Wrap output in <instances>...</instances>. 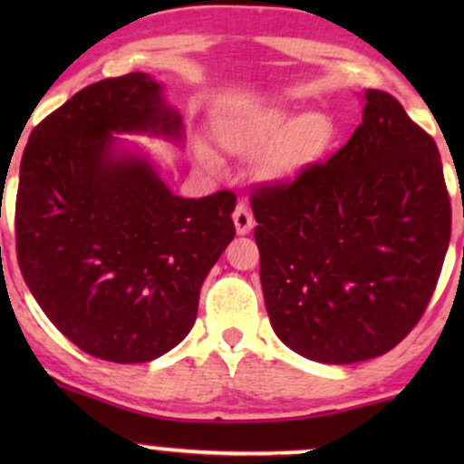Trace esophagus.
Here are the masks:
<instances>
[{
    "instance_id": "1",
    "label": "esophagus",
    "mask_w": 464,
    "mask_h": 464,
    "mask_svg": "<svg viewBox=\"0 0 464 464\" xmlns=\"http://www.w3.org/2000/svg\"><path fill=\"white\" fill-rule=\"evenodd\" d=\"M233 225H236L237 236H248L253 228V214L248 211L246 205H237L233 211Z\"/></svg>"
}]
</instances>
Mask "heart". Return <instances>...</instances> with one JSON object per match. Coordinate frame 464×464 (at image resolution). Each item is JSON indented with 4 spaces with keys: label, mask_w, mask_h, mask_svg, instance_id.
<instances>
[{
    "label": "heart",
    "mask_w": 464,
    "mask_h": 464,
    "mask_svg": "<svg viewBox=\"0 0 464 464\" xmlns=\"http://www.w3.org/2000/svg\"><path fill=\"white\" fill-rule=\"evenodd\" d=\"M214 135L227 152L257 157L259 179L270 185L296 183L332 148L334 120L321 111H296L284 106L227 111L216 120ZM196 157L207 168L218 159L205 143H196Z\"/></svg>",
    "instance_id": "1"
}]
</instances>
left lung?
Listing matches in <instances>:
<instances>
[{
	"mask_svg": "<svg viewBox=\"0 0 464 464\" xmlns=\"http://www.w3.org/2000/svg\"><path fill=\"white\" fill-rule=\"evenodd\" d=\"M362 100L347 146L250 200L270 324L285 347L323 364L397 347L432 299L450 246L434 140L391 93L366 89Z\"/></svg>",
	"mask_w": 464,
	"mask_h": 464,
	"instance_id": "obj_1",
	"label": "left lung"
}]
</instances>
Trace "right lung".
<instances>
[{
  "label": "right lung",
  "instance_id": "obj_1",
  "mask_svg": "<svg viewBox=\"0 0 464 464\" xmlns=\"http://www.w3.org/2000/svg\"><path fill=\"white\" fill-rule=\"evenodd\" d=\"M120 135L185 141L183 117L150 73L89 84L30 132L17 257L58 332L93 358L140 364L194 327L202 281L236 236V196H177L150 154Z\"/></svg>",
  "mask_w": 464,
  "mask_h": 464
}]
</instances>
